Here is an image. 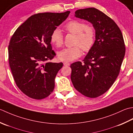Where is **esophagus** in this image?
Returning <instances> with one entry per match:
<instances>
[{
  "mask_svg": "<svg viewBox=\"0 0 133 133\" xmlns=\"http://www.w3.org/2000/svg\"><path fill=\"white\" fill-rule=\"evenodd\" d=\"M70 65V63H68V62H64V66H69Z\"/></svg>",
  "mask_w": 133,
  "mask_h": 133,
  "instance_id": "34e87169",
  "label": "esophagus"
}]
</instances>
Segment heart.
Wrapping results in <instances>:
<instances>
[{
  "mask_svg": "<svg viewBox=\"0 0 133 133\" xmlns=\"http://www.w3.org/2000/svg\"><path fill=\"white\" fill-rule=\"evenodd\" d=\"M68 32L75 34L74 44L76 45L72 47L65 48L58 53L59 60L63 61H74L82 55V50L88 51L93 46L95 32L93 28L87 26L85 23L78 21H71L64 26ZM50 41L56 46H62L64 43V36L60 30L56 29L51 32Z\"/></svg>",
  "mask_w": 133,
  "mask_h": 133,
  "instance_id": "b5f03b06",
  "label": "heart"
}]
</instances>
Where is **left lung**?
<instances>
[{
    "label": "left lung",
    "instance_id": "left-lung-1",
    "mask_svg": "<svg viewBox=\"0 0 133 133\" xmlns=\"http://www.w3.org/2000/svg\"><path fill=\"white\" fill-rule=\"evenodd\" d=\"M75 17L92 25L95 41L83 63L71 64L70 78L76 90L94 98L108 91L118 77L125 55L123 37L115 22L95 8L77 10Z\"/></svg>",
    "mask_w": 133,
    "mask_h": 133
}]
</instances>
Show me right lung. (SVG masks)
Segmentation results:
<instances>
[{
    "label": "right lung",
    "instance_id": "1",
    "mask_svg": "<svg viewBox=\"0 0 133 133\" xmlns=\"http://www.w3.org/2000/svg\"><path fill=\"white\" fill-rule=\"evenodd\" d=\"M70 11L38 13L16 30L9 45V61L14 79L20 90L34 99L48 97L55 88V79L62 63L49 61L56 56L50 36Z\"/></svg>",
    "mask_w": 133,
    "mask_h": 133
}]
</instances>
